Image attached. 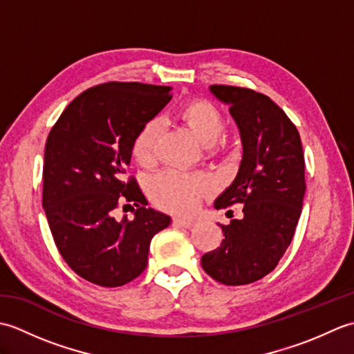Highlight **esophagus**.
Instances as JSON below:
<instances>
[{
  "instance_id": "34e87169",
  "label": "esophagus",
  "mask_w": 354,
  "mask_h": 354,
  "mask_svg": "<svg viewBox=\"0 0 354 354\" xmlns=\"http://www.w3.org/2000/svg\"><path fill=\"white\" fill-rule=\"evenodd\" d=\"M173 225H175V227H181V228H192L193 225H194V221H192V219H181V217H175V219H173Z\"/></svg>"
}]
</instances>
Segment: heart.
<instances>
[{
	"label": "heart",
	"mask_w": 354,
	"mask_h": 354,
	"mask_svg": "<svg viewBox=\"0 0 354 354\" xmlns=\"http://www.w3.org/2000/svg\"><path fill=\"white\" fill-rule=\"evenodd\" d=\"M184 122L204 145H214L225 127L222 112L205 100L187 103L179 112ZM162 132V120L152 118L141 126L132 142V153L142 164L155 158L158 141ZM214 179L207 173H193L169 167L149 179L147 193L153 204L171 213H190L196 209L214 189Z\"/></svg>",
	"instance_id": "heart-1"
}]
</instances>
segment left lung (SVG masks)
I'll return each mask as SVG.
<instances>
[{"label": "left lung", "mask_w": 354, "mask_h": 354, "mask_svg": "<svg viewBox=\"0 0 354 354\" xmlns=\"http://www.w3.org/2000/svg\"><path fill=\"white\" fill-rule=\"evenodd\" d=\"M209 91L230 106L243 146L237 176L214 207L243 204V217L219 225L225 239L201 263L222 284H250L275 269L295 234L306 193L301 138L268 95L228 85Z\"/></svg>", "instance_id": "1"}]
</instances>
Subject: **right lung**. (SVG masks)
I'll return each mask as SVG.
<instances>
[{
  "label": "right lung",
  "mask_w": 354,
  "mask_h": 354,
  "mask_svg": "<svg viewBox=\"0 0 354 354\" xmlns=\"http://www.w3.org/2000/svg\"><path fill=\"white\" fill-rule=\"evenodd\" d=\"M170 86L108 82L74 99L51 127L44 155L42 207L59 252L74 272L118 288L147 266L150 240L170 217L146 207L133 178L124 181L141 126L171 99ZM135 201L134 219H115ZM126 207V205H124Z\"/></svg>",
  "instance_id": "right-lung-1"
}]
</instances>
